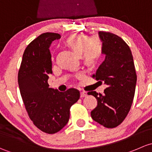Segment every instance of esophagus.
Instances as JSON below:
<instances>
[{"instance_id": "obj_1", "label": "esophagus", "mask_w": 152, "mask_h": 152, "mask_svg": "<svg viewBox=\"0 0 152 152\" xmlns=\"http://www.w3.org/2000/svg\"><path fill=\"white\" fill-rule=\"evenodd\" d=\"M86 96H87V94L86 93V92H84V91H81L80 92V97L81 98L86 97Z\"/></svg>"}]
</instances>
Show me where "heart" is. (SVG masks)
<instances>
[{"mask_svg": "<svg viewBox=\"0 0 152 152\" xmlns=\"http://www.w3.org/2000/svg\"><path fill=\"white\" fill-rule=\"evenodd\" d=\"M65 44L80 56L83 62L86 65L94 64L102 54V42L98 37L88 38L86 35L74 34L66 39Z\"/></svg>", "mask_w": 152, "mask_h": 152, "instance_id": "1", "label": "heart"}]
</instances>
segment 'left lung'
I'll use <instances>...</instances> for the list:
<instances>
[{
    "mask_svg": "<svg viewBox=\"0 0 152 152\" xmlns=\"http://www.w3.org/2000/svg\"><path fill=\"white\" fill-rule=\"evenodd\" d=\"M99 36L102 42V53L106 57L92 77L104 82L107 87L103 94L88 92L97 100V106L91 112V115L104 127L114 128L123 122L130 110L137 75L127 44L110 32L99 31Z\"/></svg>",
    "mask_w": 152,
    "mask_h": 152,
    "instance_id": "8db88e82",
    "label": "left lung"
}]
</instances>
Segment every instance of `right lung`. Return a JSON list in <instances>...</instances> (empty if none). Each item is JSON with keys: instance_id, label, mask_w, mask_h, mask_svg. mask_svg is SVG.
Returning <instances> with one entry per match:
<instances>
[{"instance_id": "right-lung-1", "label": "right lung", "mask_w": 152, "mask_h": 152, "mask_svg": "<svg viewBox=\"0 0 152 152\" xmlns=\"http://www.w3.org/2000/svg\"><path fill=\"white\" fill-rule=\"evenodd\" d=\"M60 34L44 33L25 50L18 72L20 94L28 115L42 132L54 134L64 127L69 119L70 107L77 102L80 91L69 88L64 92L49 88L52 74L49 48Z\"/></svg>"}]
</instances>
